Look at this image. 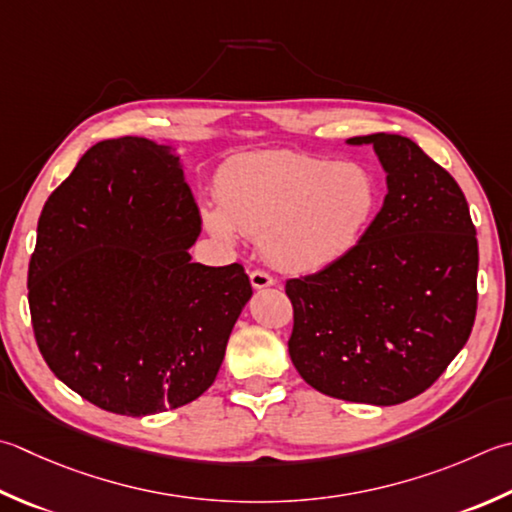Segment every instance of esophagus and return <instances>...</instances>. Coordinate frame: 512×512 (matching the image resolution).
<instances>
[{
    "label": "esophagus",
    "instance_id": "obj_1",
    "mask_svg": "<svg viewBox=\"0 0 512 512\" xmlns=\"http://www.w3.org/2000/svg\"><path fill=\"white\" fill-rule=\"evenodd\" d=\"M250 284H253V288H268V286H273L275 284V279H273V275H268L266 270H253V273H250Z\"/></svg>",
    "mask_w": 512,
    "mask_h": 512
}]
</instances>
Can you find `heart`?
I'll return each mask as SVG.
<instances>
[{
    "mask_svg": "<svg viewBox=\"0 0 512 512\" xmlns=\"http://www.w3.org/2000/svg\"><path fill=\"white\" fill-rule=\"evenodd\" d=\"M217 202L204 210L210 233L259 237L273 266L317 273L364 237L379 208V184L357 162L264 150L230 159L217 179Z\"/></svg>",
    "mask_w": 512,
    "mask_h": 512,
    "instance_id": "obj_1",
    "label": "heart"
}]
</instances>
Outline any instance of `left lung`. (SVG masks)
I'll list each match as a JSON object with an SVG mask.
<instances>
[{"instance_id":"1","label":"left lung","mask_w":512,"mask_h":512,"mask_svg":"<svg viewBox=\"0 0 512 512\" xmlns=\"http://www.w3.org/2000/svg\"><path fill=\"white\" fill-rule=\"evenodd\" d=\"M384 206L350 253L288 279V353L328 397L395 406L424 393L468 342L477 313V237L453 175L413 139L375 133Z\"/></svg>"}]
</instances>
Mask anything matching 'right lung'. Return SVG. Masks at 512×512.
Here are the masks:
<instances>
[{
    "label": "right lung",
    "instance_id": "obj_1",
    "mask_svg": "<svg viewBox=\"0 0 512 512\" xmlns=\"http://www.w3.org/2000/svg\"><path fill=\"white\" fill-rule=\"evenodd\" d=\"M199 230L170 146L119 137L86 150L44 204L28 264L30 322L55 377L128 417L210 388L253 288L242 264L190 262Z\"/></svg>",
    "mask_w": 512,
    "mask_h": 512
}]
</instances>
